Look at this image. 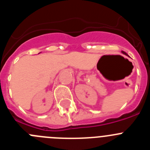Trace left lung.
<instances>
[{"label":"left lung","instance_id":"1","mask_svg":"<svg viewBox=\"0 0 150 150\" xmlns=\"http://www.w3.org/2000/svg\"><path fill=\"white\" fill-rule=\"evenodd\" d=\"M122 53H123V54H125V55H126V53H125V52H122Z\"/></svg>","mask_w":150,"mask_h":150}]
</instances>
